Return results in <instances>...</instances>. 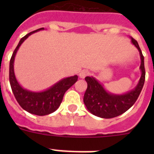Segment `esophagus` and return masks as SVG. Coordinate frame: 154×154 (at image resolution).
Wrapping results in <instances>:
<instances>
[{"instance_id":"1","label":"esophagus","mask_w":154,"mask_h":154,"mask_svg":"<svg viewBox=\"0 0 154 154\" xmlns=\"http://www.w3.org/2000/svg\"><path fill=\"white\" fill-rule=\"evenodd\" d=\"M89 75V72L88 71H85V70H83V71H81L79 72V77L81 79H84L85 78L87 75Z\"/></svg>"}]
</instances>
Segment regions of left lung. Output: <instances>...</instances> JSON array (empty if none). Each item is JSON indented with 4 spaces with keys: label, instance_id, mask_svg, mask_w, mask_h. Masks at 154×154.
Masks as SVG:
<instances>
[{
    "label": "left lung",
    "instance_id": "left-lung-1",
    "mask_svg": "<svg viewBox=\"0 0 154 154\" xmlns=\"http://www.w3.org/2000/svg\"><path fill=\"white\" fill-rule=\"evenodd\" d=\"M131 43L137 48L140 56L141 76L138 83L132 90L123 94H115L105 89L93 76H87L85 80L87 82V89L85 92L83 102L87 109L93 115L103 119H110L123 114L133 106L138 99L145 82L144 57L138 42L130 37Z\"/></svg>",
    "mask_w": 154,
    "mask_h": 154
}]
</instances>
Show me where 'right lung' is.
<instances>
[{
    "instance_id": "1",
    "label": "right lung",
    "mask_w": 154,
    "mask_h": 154,
    "mask_svg": "<svg viewBox=\"0 0 154 154\" xmlns=\"http://www.w3.org/2000/svg\"><path fill=\"white\" fill-rule=\"evenodd\" d=\"M42 30H45V28H42L31 31L20 40L11 58L9 68V80L16 100L25 111L38 116L48 115L55 112L60 106L65 92L78 80V75H75L73 76L62 79L45 90L39 92H34L24 89L17 82L14 69V58L17 51H18L21 44L30 35Z\"/></svg>"
}]
</instances>
